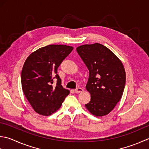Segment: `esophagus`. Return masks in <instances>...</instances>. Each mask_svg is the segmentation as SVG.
Returning a JSON list of instances; mask_svg holds the SVG:
<instances>
[{
	"label": "esophagus",
	"mask_w": 149,
	"mask_h": 149,
	"mask_svg": "<svg viewBox=\"0 0 149 149\" xmlns=\"http://www.w3.org/2000/svg\"><path fill=\"white\" fill-rule=\"evenodd\" d=\"M83 91H84V89H82V88H81V87H78V88H77V89H74V92H75L76 93H79L82 92Z\"/></svg>",
	"instance_id": "obj_1"
}]
</instances>
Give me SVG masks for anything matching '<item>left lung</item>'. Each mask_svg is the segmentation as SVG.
<instances>
[{"instance_id":"obj_1","label":"left lung","mask_w":149,"mask_h":149,"mask_svg":"<svg viewBox=\"0 0 149 149\" xmlns=\"http://www.w3.org/2000/svg\"><path fill=\"white\" fill-rule=\"evenodd\" d=\"M77 51L89 71L86 85L91 101L86 107L96 116L108 114L122 96L126 75L123 63L107 47L98 43L86 44Z\"/></svg>"}]
</instances>
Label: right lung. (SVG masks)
<instances>
[{"mask_svg": "<svg viewBox=\"0 0 149 149\" xmlns=\"http://www.w3.org/2000/svg\"><path fill=\"white\" fill-rule=\"evenodd\" d=\"M72 49L69 45H49L35 51L26 59L21 73L22 87L37 113L44 116L54 113L70 93L62 86L57 69Z\"/></svg>", "mask_w": 149, "mask_h": 149, "instance_id": "right-lung-1", "label": "right lung"}]
</instances>
